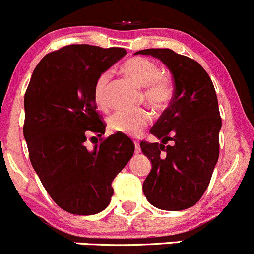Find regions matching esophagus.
I'll return each mask as SVG.
<instances>
[{
    "mask_svg": "<svg viewBox=\"0 0 254 254\" xmlns=\"http://www.w3.org/2000/svg\"><path fill=\"white\" fill-rule=\"evenodd\" d=\"M141 152V148H140L139 142H135V153H140Z\"/></svg>",
    "mask_w": 254,
    "mask_h": 254,
    "instance_id": "1",
    "label": "esophagus"
}]
</instances>
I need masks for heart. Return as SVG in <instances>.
I'll list each match as a JSON object with an SVG mask.
<instances>
[{
  "label": "heart",
  "mask_w": 254,
  "mask_h": 254,
  "mask_svg": "<svg viewBox=\"0 0 254 254\" xmlns=\"http://www.w3.org/2000/svg\"><path fill=\"white\" fill-rule=\"evenodd\" d=\"M125 76L143 87L142 99L155 109H163L173 96L172 84L170 79L160 75L157 64L146 58H131L122 66ZM111 75L103 72L98 76L93 86V101L99 109H107L109 106L108 89ZM150 114L145 109L132 112H115L108 118V127L113 132L139 136L150 123Z\"/></svg>",
  "instance_id": "obj_1"
}]
</instances>
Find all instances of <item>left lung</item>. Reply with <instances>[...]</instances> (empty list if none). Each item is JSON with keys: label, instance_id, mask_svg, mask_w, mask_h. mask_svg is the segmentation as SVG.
I'll use <instances>...</instances> for the list:
<instances>
[{"label": "left lung", "instance_id": "obj_1", "mask_svg": "<svg viewBox=\"0 0 254 254\" xmlns=\"http://www.w3.org/2000/svg\"><path fill=\"white\" fill-rule=\"evenodd\" d=\"M135 54L157 58L175 81L170 106L151 129L161 142L140 143L152 163L143 194L161 210L188 209L205 193L219 158L221 118L214 84L200 64L171 49Z\"/></svg>", "mask_w": 254, "mask_h": 254}]
</instances>
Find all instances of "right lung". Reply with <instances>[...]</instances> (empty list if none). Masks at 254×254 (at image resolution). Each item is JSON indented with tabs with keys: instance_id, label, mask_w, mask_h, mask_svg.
Returning a JSON list of instances; mask_svg holds the SVG:
<instances>
[{
	"instance_id": "obj_1",
	"label": "right lung",
	"mask_w": 254,
	"mask_h": 254,
	"mask_svg": "<svg viewBox=\"0 0 254 254\" xmlns=\"http://www.w3.org/2000/svg\"><path fill=\"white\" fill-rule=\"evenodd\" d=\"M125 55L123 48L67 45L40 60L25 92L23 134L30 162L51 199L71 214L106 209L113 179L134 155L127 135L102 139L106 124L93 101L96 79ZM88 134L96 135L92 149Z\"/></svg>"
}]
</instances>
